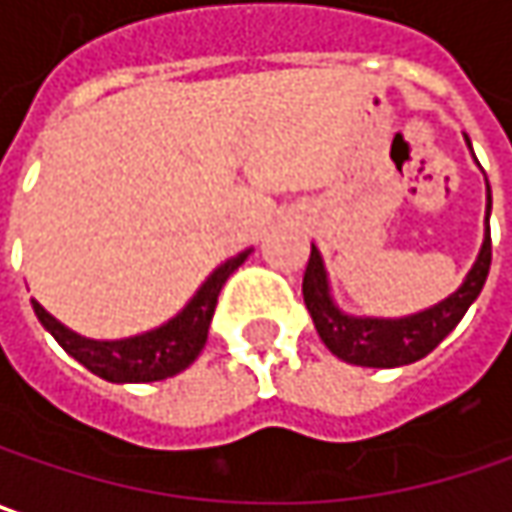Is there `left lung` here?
I'll use <instances>...</instances> for the list:
<instances>
[{
    "mask_svg": "<svg viewBox=\"0 0 512 512\" xmlns=\"http://www.w3.org/2000/svg\"><path fill=\"white\" fill-rule=\"evenodd\" d=\"M490 208H493V196L487 194V220H490ZM490 263H493V240H490V226H487L481 255L455 295L435 304L432 310H423L408 318H350L333 304L327 292L324 263L313 246L307 272H304V304L316 321L321 342L330 347V353L362 368H400L432 353L458 327L469 304L481 295L484 281L490 275Z\"/></svg>",
    "mask_w": 512,
    "mask_h": 512,
    "instance_id": "left-lung-1",
    "label": "left lung"
}]
</instances>
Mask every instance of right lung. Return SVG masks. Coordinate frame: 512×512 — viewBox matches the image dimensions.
Masks as SVG:
<instances>
[{
    "mask_svg": "<svg viewBox=\"0 0 512 512\" xmlns=\"http://www.w3.org/2000/svg\"><path fill=\"white\" fill-rule=\"evenodd\" d=\"M249 252L252 249L240 252L237 257L226 260L220 269H214V275L199 286V292L179 316L170 318L167 324L150 330V333L121 339V342L83 339L69 327H63L54 316H48L37 301H31V304H34L40 324L57 339V345L69 356H75L77 362L83 368H89L92 374L109 379V382H156V379H167V376L185 371L199 356V350L205 347V339H208V327L214 318L220 289L228 281V275L249 257Z\"/></svg>",
    "mask_w": 512,
    "mask_h": 512,
    "instance_id": "obj_1",
    "label": "right lung"
}]
</instances>
